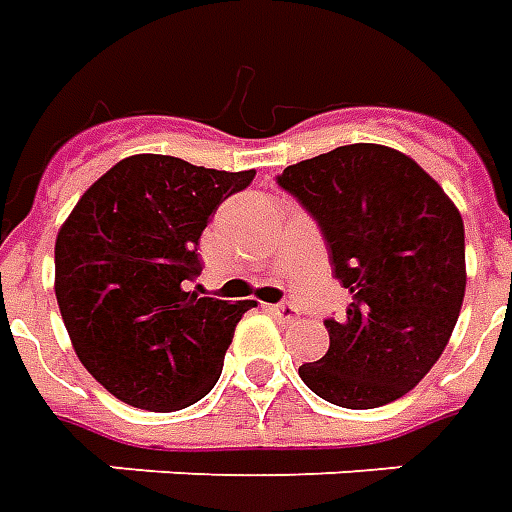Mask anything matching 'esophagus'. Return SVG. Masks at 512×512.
<instances>
[{
  "instance_id": "1",
  "label": "esophagus",
  "mask_w": 512,
  "mask_h": 512,
  "mask_svg": "<svg viewBox=\"0 0 512 512\" xmlns=\"http://www.w3.org/2000/svg\"><path fill=\"white\" fill-rule=\"evenodd\" d=\"M268 312H271L274 318H279V321H293V318L299 315L293 304H271V307H268Z\"/></svg>"
}]
</instances>
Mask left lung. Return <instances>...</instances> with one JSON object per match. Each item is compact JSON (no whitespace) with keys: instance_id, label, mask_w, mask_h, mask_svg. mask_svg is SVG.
<instances>
[{"instance_id":"left-lung-1","label":"left lung","mask_w":512,"mask_h":512,"mask_svg":"<svg viewBox=\"0 0 512 512\" xmlns=\"http://www.w3.org/2000/svg\"><path fill=\"white\" fill-rule=\"evenodd\" d=\"M279 186L321 224L334 277L348 290L329 351L299 367L334 406L378 408L428 376L466 293L463 219L414 158L395 147H334L285 167Z\"/></svg>"}]
</instances>
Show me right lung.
Returning <instances> with one entry per match:
<instances>
[{
    "label": "right lung",
    "instance_id": "right-lung-1",
    "mask_svg": "<svg viewBox=\"0 0 512 512\" xmlns=\"http://www.w3.org/2000/svg\"><path fill=\"white\" fill-rule=\"evenodd\" d=\"M255 169L222 172L136 153L104 172L54 244V293L73 351L117 400L180 411L222 376L235 323L255 301L186 290L202 230Z\"/></svg>",
    "mask_w": 512,
    "mask_h": 512
}]
</instances>
